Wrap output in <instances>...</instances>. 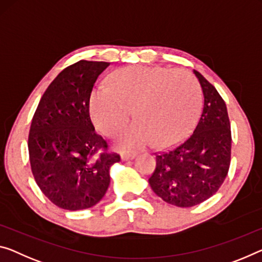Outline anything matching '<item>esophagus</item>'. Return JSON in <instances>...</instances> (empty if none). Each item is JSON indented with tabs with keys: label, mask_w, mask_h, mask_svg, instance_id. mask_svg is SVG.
<instances>
[{
	"label": "esophagus",
	"mask_w": 262,
	"mask_h": 262,
	"mask_svg": "<svg viewBox=\"0 0 262 262\" xmlns=\"http://www.w3.org/2000/svg\"><path fill=\"white\" fill-rule=\"evenodd\" d=\"M135 157H136L135 155H122V157H120V158H122V160H124V162H125V160L134 159Z\"/></svg>",
	"instance_id": "esophagus-1"
}]
</instances>
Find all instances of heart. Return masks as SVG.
Instances as JSON below:
<instances>
[{
	"mask_svg": "<svg viewBox=\"0 0 262 262\" xmlns=\"http://www.w3.org/2000/svg\"><path fill=\"white\" fill-rule=\"evenodd\" d=\"M110 85L97 84L89 98L97 130L110 135L132 115L138 119L112 134V145L134 152L157 142L168 147L182 142L199 117L201 94L195 78L185 70L130 66L114 71Z\"/></svg>",
	"mask_w": 262,
	"mask_h": 262,
	"instance_id": "b5f03b06",
	"label": "heart"
}]
</instances>
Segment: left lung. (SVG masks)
I'll return each instance as SVG.
<instances>
[{"label":"left lung","mask_w":262,"mask_h":262,"mask_svg":"<svg viewBox=\"0 0 262 262\" xmlns=\"http://www.w3.org/2000/svg\"><path fill=\"white\" fill-rule=\"evenodd\" d=\"M204 95V105L193 134L178 146L156 156L148 179L157 195L178 207H192L214 194L231 164V124L219 92L193 70Z\"/></svg>","instance_id":"1"}]
</instances>
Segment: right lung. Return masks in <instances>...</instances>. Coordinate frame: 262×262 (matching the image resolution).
Instances as JSON below:
<instances>
[{"label":"right lung","instance_id":"add662e5","mask_svg":"<svg viewBox=\"0 0 262 262\" xmlns=\"http://www.w3.org/2000/svg\"><path fill=\"white\" fill-rule=\"evenodd\" d=\"M107 62L79 61L58 74L44 92L31 122L28 148L34 178L44 195L69 211L92 207L110 184L117 154L95 132L90 92Z\"/></svg>","mask_w":262,"mask_h":262}]
</instances>
